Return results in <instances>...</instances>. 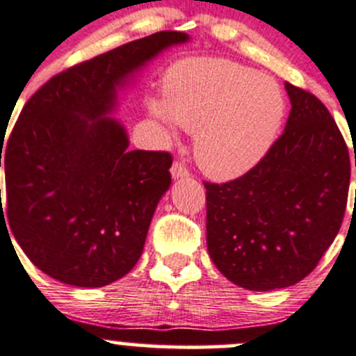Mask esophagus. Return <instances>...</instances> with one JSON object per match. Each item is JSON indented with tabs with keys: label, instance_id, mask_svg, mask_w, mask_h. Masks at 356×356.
Listing matches in <instances>:
<instances>
[{
	"label": "esophagus",
	"instance_id": "esophagus-1",
	"mask_svg": "<svg viewBox=\"0 0 356 356\" xmlns=\"http://www.w3.org/2000/svg\"><path fill=\"white\" fill-rule=\"evenodd\" d=\"M171 177L175 179L186 178L188 177V170H186V166L183 163H175L173 166H171Z\"/></svg>",
	"mask_w": 356,
	"mask_h": 356
}]
</instances>
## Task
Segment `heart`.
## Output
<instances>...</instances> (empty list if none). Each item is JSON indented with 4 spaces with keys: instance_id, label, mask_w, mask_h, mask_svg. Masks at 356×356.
<instances>
[{
    "instance_id": "obj_1",
    "label": "heart",
    "mask_w": 356,
    "mask_h": 356,
    "mask_svg": "<svg viewBox=\"0 0 356 356\" xmlns=\"http://www.w3.org/2000/svg\"><path fill=\"white\" fill-rule=\"evenodd\" d=\"M166 104L150 111L170 128L195 133L193 157L214 179L249 173L272 149L286 97L272 77L225 58L183 60L164 77Z\"/></svg>"
}]
</instances>
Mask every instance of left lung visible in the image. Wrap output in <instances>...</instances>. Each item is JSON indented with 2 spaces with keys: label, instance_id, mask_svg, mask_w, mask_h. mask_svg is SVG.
<instances>
[{
  "label": "left lung",
  "instance_id": "1",
  "mask_svg": "<svg viewBox=\"0 0 356 356\" xmlns=\"http://www.w3.org/2000/svg\"><path fill=\"white\" fill-rule=\"evenodd\" d=\"M286 91L289 119L266 156L244 177L204 183L211 259L249 291L282 289L312 273L346 211L351 166L339 128L315 95L291 83Z\"/></svg>",
  "mask_w": 356,
  "mask_h": 356
}]
</instances>
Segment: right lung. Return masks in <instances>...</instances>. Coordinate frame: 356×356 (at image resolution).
Segmentation results:
<instances>
[{
    "mask_svg": "<svg viewBox=\"0 0 356 356\" xmlns=\"http://www.w3.org/2000/svg\"><path fill=\"white\" fill-rule=\"evenodd\" d=\"M188 40L163 31L63 70L27 100L5 147L1 136L0 221L51 279L104 287L142 256L173 159L129 150L126 128L112 114L119 91L150 60Z\"/></svg>",
    "mask_w": 356,
    "mask_h": 356,
    "instance_id": "right-lung-1",
    "label": "right lung"
}]
</instances>
